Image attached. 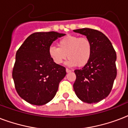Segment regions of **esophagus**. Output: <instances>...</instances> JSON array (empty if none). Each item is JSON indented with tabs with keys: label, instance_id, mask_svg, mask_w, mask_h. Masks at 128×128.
<instances>
[{
	"label": "esophagus",
	"instance_id": "obj_1",
	"mask_svg": "<svg viewBox=\"0 0 128 128\" xmlns=\"http://www.w3.org/2000/svg\"><path fill=\"white\" fill-rule=\"evenodd\" d=\"M66 72H67V73H69V72H72V70H70V69H68V68H66Z\"/></svg>",
	"mask_w": 128,
	"mask_h": 128
}]
</instances>
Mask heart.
I'll return each instance as SVG.
<instances>
[{"instance_id": "1", "label": "heart", "mask_w": 128, "mask_h": 128, "mask_svg": "<svg viewBox=\"0 0 128 128\" xmlns=\"http://www.w3.org/2000/svg\"><path fill=\"white\" fill-rule=\"evenodd\" d=\"M58 46L48 48L49 56L56 64H61L68 56V66H84L91 58L92 44L86 37L66 35L58 40Z\"/></svg>"}]
</instances>
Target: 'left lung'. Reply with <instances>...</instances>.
<instances>
[{"instance_id":"8db88e82","label":"left lung","mask_w":128,"mask_h":128,"mask_svg":"<svg viewBox=\"0 0 128 128\" xmlns=\"http://www.w3.org/2000/svg\"><path fill=\"white\" fill-rule=\"evenodd\" d=\"M74 32L86 36L92 44L89 62L82 69L74 70V92L82 102L97 103L107 97L112 89L117 75L116 53L111 42L101 32L87 28Z\"/></svg>"}]
</instances>
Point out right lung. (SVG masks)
Masks as SVG:
<instances>
[{"label": "right lung", "instance_id": "add662e5", "mask_svg": "<svg viewBox=\"0 0 128 128\" xmlns=\"http://www.w3.org/2000/svg\"><path fill=\"white\" fill-rule=\"evenodd\" d=\"M64 35L54 31L33 33L17 50L12 78L17 93L27 102L44 105L56 95L66 68L52 61L48 48Z\"/></svg>", "mask_w": 128, "mask_h": 128}]
</instances>
